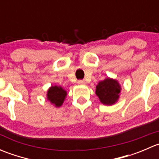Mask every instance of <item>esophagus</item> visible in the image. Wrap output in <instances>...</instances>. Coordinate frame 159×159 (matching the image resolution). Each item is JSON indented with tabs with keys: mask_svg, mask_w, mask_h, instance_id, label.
<instances>
[{
	"mask_svg": "<svg viewBox=\"0 0 159 159\" xmlns=\"http://www.w3.org/2000/svg\"><path fill=\"white\" fill-rule=\"evenodd\" d=\"M78 83L79 84H85V81H84V80H79Z\"/></svg>",
	"mask_w": 159,
	"mask_h": 159,
	"instance_id": "1",
	"label": "esophagus"
}]
</instances>
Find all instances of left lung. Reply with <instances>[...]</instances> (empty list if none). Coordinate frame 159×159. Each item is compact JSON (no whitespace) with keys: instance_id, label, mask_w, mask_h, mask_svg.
<instances>
[{"instance_id":"1","label":"left lung","mask_w":159,"mask_h":159,"mask_svg":"<svg viewBox=\"0 0 159 159\" xmlns=\"http://www.w3.org/2000/svg\"><path fill=\"white\" fill-rule=\"evenodd\" d=\"M121 87L117 81L106 78L100 81L96 86V94L104 105H111L115 104L119 98Z\"/></svg>"}]
</instances>
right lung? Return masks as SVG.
<instances>
[{"label": "right lung", "mask_w": 159, "mask_h": 159, "mask_svg": "<svg viewBox=\"0 0 159 159\" xmlns=\"http://www.w3.org/2000/svg\"><path fill=\"white\" fill-rule=\"evenodd\" d=\"M67 92L61 87L51 86L48 91V99L56 107H60L63 104Z\"/></svg>", "instance_id": "add662e5"}]
</instances>
